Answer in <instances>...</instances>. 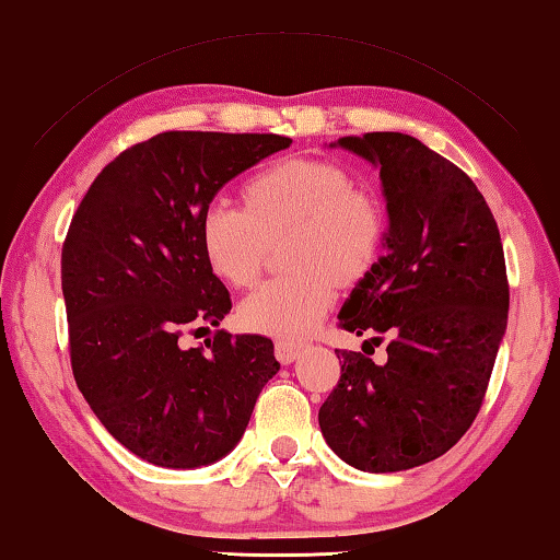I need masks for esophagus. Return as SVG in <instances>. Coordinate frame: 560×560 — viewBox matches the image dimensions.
<instances>
[{"mask_svg": "<svg viewBox=\"0 0 560 560\" xmlns=\"http://www.w3.org/2000/svg\"><path fill=\"white\" fill-rule=\"evenodd\" d=\"M300 352H302V347L300 345H292V342H285V340H278L275 342V357H278V360L282 362V364H292L300 357Z\"/></svg>", "mask_w": 560, "mask_h": 560, "instance_id": "34e87169", "label": "esophagus"}]
</instances>
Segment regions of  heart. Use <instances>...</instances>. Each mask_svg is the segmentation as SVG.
Returning <instances> with one entry per match:
<instances>
[{
	"label": "heart",
	"mask_w": 560,
	"mask_h": 560,
	"mask_svg": "<svg viewBox=\"0 0 560 560\" xmlns=\"http://www.w3.org/2000/svg\"><path fill=\"white\" fill-rule=\"evenodd\" d=\"M200 245L220 280L245 288L258 278L272 237L292 231L285 278L262 282L237 307L253 332L300 342L335 302V285H352L377 262L384 215L377 200L354 190L332 161L290 159L247 180L245 206L215 198L200 213Z\"/></svg>",
	"instance_id": "1"
}]
</instances>
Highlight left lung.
Wrapping results in <instances>:
<instances>
[{
    "label": "left lung",
    "mask_w": 560,
    "mask_h": 560,
    "mask_svg": "<svg viewBox=\"0 0 560 560\" xmlns=\"http://www.w3.org/2000/svg\"><path fill=\"white\" fill-rule=\"evenodd\" d=\"M329 149L380 168L389 220L382 258L337 319L389 345L384 364L335 350L342 374L319 429L354 469H415L459 442L487 394L509 317L499 225L474 180L415 136H342Z\"/></svg>",
    "instance_id": "obj_1"
}]
</instances>
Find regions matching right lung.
<instances>
[{
    "instance_id": "1",
    "label": "right lung",
    "mask_w": 560,
    "mask_h": 560,
    "mask_svg": "<svg viewBox=\"0 0 560 560\" xmlns=\"http://www.w3.org/2000/svg\"><path fill=\"white\" fill-rule=\"evenodd\" d=\"M275 133L166 131L91 183L61 250L71 370L106 432L139 459L198 469L231 454L280 370L272 342L218 329L231 295L200 245V213L228 180L290 149Z\"/></svg>"
}]
</instances>
